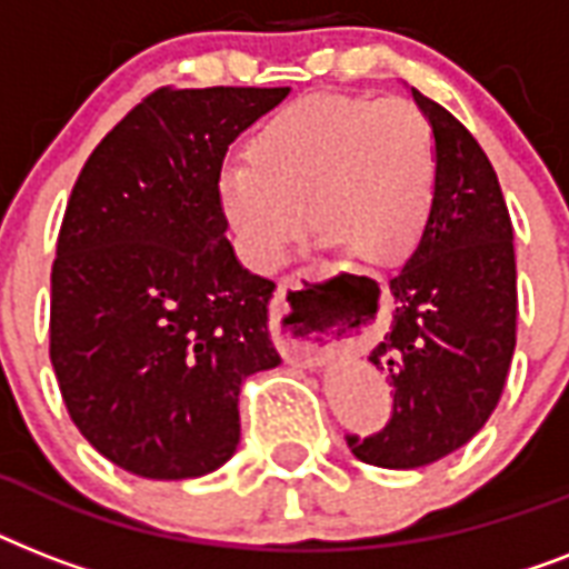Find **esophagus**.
<instances>
[{"mask_svg": "<svg viewBox=\"0 0 569 569\" xmlns=\"http://www.w3.org/2000/svg\"><path fill=\"white\" fill-rule=\"evenodd\" d=\"M274 333L277 346L292 366H321L342 348V321L330 303H319L310 312H298L292 307V286H280L274 303Z\"/></svg>", "mask_w": 569, "mask_h": 569, "instance_id": "1", "label": "esophagus"}]
</instances>
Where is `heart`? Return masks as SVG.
Wrapping results in <instances>:
<instances>
[{
  "label": "heart",
  "instance_id": "heart-1",
  "mask_svg": "<svg viewBox=\"0 0 569 569\" xmlns=\"http://www.w3.org/2000/svg\"><path fill=\"white\" fill-rule=\"evenodd\" d=\"M437 194V144L405 97L310 93L277 111L218 177V200L244 262L274 271L307 232L369 262L413 250Z\"/></svg>",
  "mask_w": 569,
  "mask_h": 569
}]
</instances>
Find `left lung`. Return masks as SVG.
Segmentation results:
<instances>
[{
	"instance_id": "left-lung-1",
	"label": "left lung",
	"mask_w": 569,
	"mask_h": 569,
	"mask_svg": "<svg viewBox=\"0 0 569 569\" xmlns=\"http://www.w3.org/2000/svg\"><path fill=\"white\" fill-rule=\"evenodd\" d=\"M433 129L437 194L405 268L389 280L392 325L369 363L392 383V419L348 437L357 460L416 469L476 437L499 405L517 346L513 227L496 171L440 102L410 88Z\"/></svg>"
}]
</instances>
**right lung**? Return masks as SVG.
<instances>
[{
    "label": "right lung",
    "instance_id": "1",
    "mask_svg": "<svg viewBox=\"0 0 569 569\" xmlns=\"http://www.w3.org/2000/svg\"><path fill=\"white\" fill-rule=\"evenodd\" d=\"M289 88H159L102 138L67 200L49 360L67 413L132 476L214 472L239 446V389L280 366L268 303L227 241L223 156Z\"/></svg>",
    "mask_w": 569,
    "mask_h": 569
}]
</instances>
